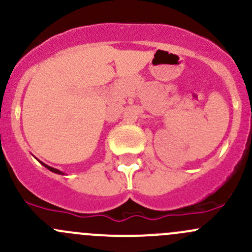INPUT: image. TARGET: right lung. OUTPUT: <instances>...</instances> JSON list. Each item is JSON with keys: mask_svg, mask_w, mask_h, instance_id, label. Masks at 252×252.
<instances>
[{"mask_svg": "<svg viewBox=\"0 0 252 252\" xmlns=\"http://www.w3.org/2000/svg\"><path fill=\"white\" fill-rule=\"evenodd\" d=\"M42 164H44V166H45V167H46V168H47V169H50V171H51V172H53V173H58V174H62V173H61V172H60V171H58V169H56V168H52V167L47 166V164H45V163H42Z\"/></svg>", "mask_w": 252, "mask_h": 252, "instance_id": "1", "label": "right lung"}]
</instances>
